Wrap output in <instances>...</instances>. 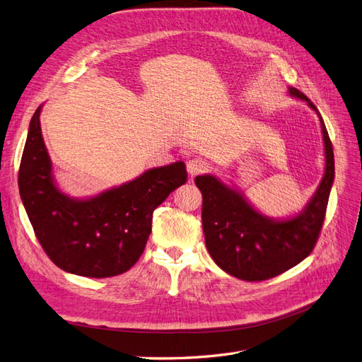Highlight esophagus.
Here are the masks:
<instances>
[{
  "instance_id": "esophagus-1",
  "label": "esophagus",
  "mask_w": 362,
  "mask_h": 362,
  "mask_svg": "<svg viewBox=\"0 0 362 362\" xmlns=\"http://www.w3.org/2000/svg\"><path fill=\"white\" fill-rule=\"evenodd\" d=\"M210 164H208L206 160L201 157H193L187 161V172L192 175V177H196V175H201L208 170Z\"/></svg>"
}]
</instances>
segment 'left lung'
Masks as SVG:
<instances>
[{"label": "left lung", "instance_id": "1", "mask_svg": "<svg viewBox=\"0 0 362 362\" xmlns=\"http://www.w3.org/2000/svg\"><path fill=\"white\" fill-rule=\"evenodd\" d=\"M290 93L319 113L300 90ZM320 116V113H319ZM326 169L319 189L305 210L288 221H272L252 208L238 192L226 187L213 175L196 177L202 192V228L205 245L216 264L243 281H266L299 264L319 240L334 182V149L320 116Z\"/></svg>", "mask_w": 362, "mask_h": 362}]
</instances>
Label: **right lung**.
<instances>
[{"mask_svg":"<svg viewBox=\"0 0 362 362\" xmlns=\"http://www.w3.org/2000/svg\"><path fill=\"white\" fill-rule=\"evenodd\" d=\"M39 116L40 107L31 117L18 184L42 249L54 264L74 275H120L144 254L152 213L187 181L185 164L177 161L146 170L92 199H71L52 181Z\"/></svg>","mask_w":362,"mask_h":362,"instance_id":"obj_1","label":"right lung"}]
</instances>
